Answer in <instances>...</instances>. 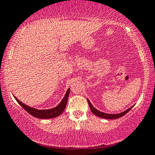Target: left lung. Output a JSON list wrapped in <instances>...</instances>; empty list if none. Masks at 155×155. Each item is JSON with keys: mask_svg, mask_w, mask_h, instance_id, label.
Here are the masks:
<instances>
[{"mask_svg": "<svg viewBox=\"0 0 155 155\" xmlns=\"http://www.w3.org/2000/svg\"><path fill=\"white\" fill-rule=\"evenodd\" d=\"M87 101L89 103V106H90V107L91 111H92L95 116H98V117L102 118H106V119H117V118H118L122 117L123 116H124L125 114H126L127 113H128V112L133 107V106H134V105L132 106V107L129 108V109H126V111L120 112V113H119V114H107V113H104V112L100 111H99V110H97V109H95V108L93 107V105L92 104H91L90 101L88 99H87Z\"/></svg>", "mask_w": 155, "mask_h": 155, "instance_id": "left-lung-1", "label": "left lung"}]
</instances>
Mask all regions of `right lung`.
Returning a JSON list of instances; mask_svg holds the SVG:
<instances>
[{"label": "right lung", "mask_w": 155, "mask_h": 155, "mask_svg": "<svg viewBox=\"0 0 155 155\" xmlns=\"http://www.w3.org/2000/svg\"><path fill=\"white\" fill-rule=\"evenodd\" d=\"M70 94V88L68 89L66 93H65L64 97L61 100L60 103L58 104V105H57L56 107L52 108L50 109H37L35 108L29 107L26 104H25L24 103H22V101L19 100L16 97H14V98L16 99V101L20 104L21 107H22L23 109L28 112L29 114H31V116H33L34 117L39 118H43V119H46V118H56L57 116H60L61 114L63 113L64 111L65 107H66L68 98Z\"/></svg>", "instance_id": "right-lung-1"}]
</instances>
